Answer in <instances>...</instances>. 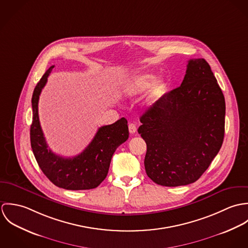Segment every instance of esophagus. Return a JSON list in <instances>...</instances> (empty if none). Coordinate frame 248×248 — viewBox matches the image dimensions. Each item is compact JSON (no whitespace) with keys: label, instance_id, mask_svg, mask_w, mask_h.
I'll return each mask as SVG.
<instances>
[{"label":"esophagus","instance_id":"34e87169","mask_svg":"<svg viewBox=\"0 0 248 248\" xmlns=\"http://www.w3.org/2000/svg\"><path fill=\"white\" fill-rule=\"evenodd\" d=\"M129 132L131 134H135L137 132V125L134 123H130L129 124Z\"/></svg>","mask_w":248,"mask_h":248}]
</instances>
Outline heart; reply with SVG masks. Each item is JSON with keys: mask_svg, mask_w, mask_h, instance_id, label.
I'll list each match as a JSON object with an SVG mask.
<instances>
[{"mask_svg": "<svg viewBox=\"0 0 248 248\" xmlns=\"http://www.w3.org/2000/svg\"><path fill=\"white\" fill-rule=\"evenodd\" d=\"M155 79V75L152 73H143L135 76L125 87V93L129 95H139L145 92L147 88L146 101L150 105L159 101L168 90V82L166 79Z\"/></svg>", "mask_w": 248, "mask_h": 248, "instance_id": "b5f03b06", "label": "heart"}]
</instances>
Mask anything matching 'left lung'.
Wrapping results in <instances>:
<instances>
[{
    "mask_svg": "<svg viewBox=\"0 0 248 248\" xmlns=\"http://www.w3.org/2000/svg\"><path fill=\"white\" fill-rule=\"evenodd\" d=\"M224 117V96L209 64L190 59L181 85L140 117L147 176L169 187L198 180L222 145Z\"/></svg>",
    "mask_w": 248,
    "mask_h": 248,
    "instance_id": "left-lung-1",
    "label": "left lung"
}]
</instances>
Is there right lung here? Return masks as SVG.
I'll list each match as a JSON object with an SVG mask.
<instances>
[{
    "label": "right lung",
    "mask_w": 248,
    "mask_h": 248,
    "mask_svg": "<svg viewBox=\"0 0 248 248\" xmlns=\"http://www.w3.org/2000/svg\"><path fill=\"white\" fill-rule=\"evenodd\" d=\"M54 66H51L36 85L32 104L31 143L36 161L54 185L67 190H89L96 188L108 175L111 156L116 148L129 138L128 121L122 117L113 124L100 127L87 148L73 157L55 155L47 148L38 115V102L42 89Z\"/></svg>",
    "instance_id": "1"
}]
</instances>
